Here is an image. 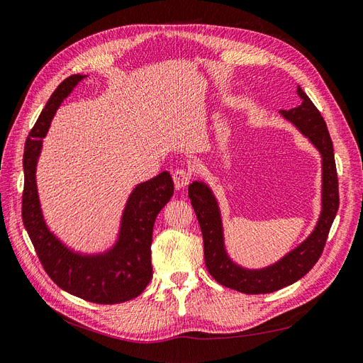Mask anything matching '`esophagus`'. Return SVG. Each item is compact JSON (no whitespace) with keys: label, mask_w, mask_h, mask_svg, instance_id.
I'll return each instance as SVG.
<instances>
[{"label":"esophagus","mask_w":363,"mask_h":363,"mask_svg":"<svg viewBox=\"0 0 363 363\" xmlns=\"http://www.w3.org/2000/svg\"><path fill=\"white\" fill-rule=\"evenodd\" d=\"M173 181L176 189H184L185 185H189L191 181V172L185 169H176L173 172Z\"/></svg>","instance_id":"esophagus-1"}]
</instances>
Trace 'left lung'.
<instances>
[{"label":"left lung","mask_w":363,"mask_h":363,"mask_svg":"<svg viewBox=\"0 0 363 363\" xmlns=\"http://www.w3.org/2000/svg\"><path fill=\"white\" fill-rule=\"evenodd\" d=\"M302 104L281 113L310 138L323 157V208L318 227L311 236L282 261L264 270H245L230 261L224 250L222 225L218 203L208 187L202 182H193L189 187V198L199 220L203 239V259L211 277L220 285L245 294H265L291 285L308 273L323 253L325 244L339 210V179L334 161L333 141L327 124L306 93L297 87Z\"/></svg>","instance_id":"8db88e82"}]
</instances>
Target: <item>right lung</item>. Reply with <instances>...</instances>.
Here are the masks:
<instances>
[{
	"label": "right lung",
	"mask_w": 363,
	"mask_h": 363,
	"mask_svg": "<svg viewBox=\"0 0 363 363\" xmlns=\"http://www.w3.org/2000/svg\"><path fill=\"white\" fill-rule=\"evenodd\" d=\"M82 78L72 75L61 82L27 138L21 216L36 256L55 284L84 301L113 305L133 299L150 282L155 219L173 196V181L170 173L164 172L138 185L127 202L118 244L104 256L72 253L50 233L44 224L36 193V161L55 111Z\"/></svg>",
	"instance_id": "1"
}]
</instances>
